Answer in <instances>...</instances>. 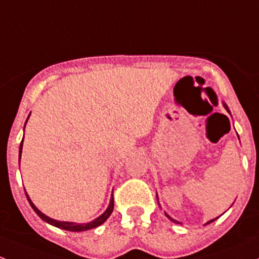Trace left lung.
<instances>
[{"instance_id": "left-lung-1", "label": "left lung", "mask_w": 259, "mask_h": 259, "mask_svg": "<svg viewBox=\"0 0 259 259\" xmlns=\"http://www.w3.org/2000/svg\"><path fill=\"white\" fill-rule=\"evenodd\" d=\"M223 105H225V108H226V109H227V111H230V110H228L227 105H226V104H223ZM165 214H166V213H165ZM166 216H167V214H166ZM167 217H168V216H167ZM168 219H170V217H168ZM171 220H172V219H171ZM214 220H216V219H214ZM214 220H211V221H208L207 223H211V222H213V221H214ZM172 221H175V220H172ZM175 222H176V221H175Z\"/></svg>"}]
</instances>
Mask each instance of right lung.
Returning a JSON list of instances; mask_svg holds the SVG:
<instances>
[{"label": "right lung", "mask_w": 259, "mask_h": 259, "mask_svg": "<svg viewBox=\"0 0 259 259\" xmlns=\"http://www.w3.org/2000/svg\"><path fill=\"white\" fill-rule=\"evenodd\" d=\"M28 118H29V116H28ZM28 118H27V120H28ZM24 126H26V124H24ZM22 144H23V139H22L21 145H20V159H21V152H22ZM26 196H27V200H28L29 205H31V207L34 209V212H36L38 216H39L40 219L43 220V221L48 222V223H50V225L56 226V227H58V228H62V230L72 231V232H81V231H88V230H92V228L98 227V226H100V225H102V223H104L105 221H107L108 217L110 216L111 212H113V208H114V197H113V196H111V200H110V203H109V207L107 208V211H105L104 213L102 214V216H99L97 220H94V221H92V222H89V223L77 225V223H73V222H61V221H57V220L50 219V217L46 216L45 213H42V212H40L39 209H38L36 206L33 205V202H32L31 198L28 197V195L26 194Z\"/></svg>", "instance_id": "obj_1"}]
</instances>
